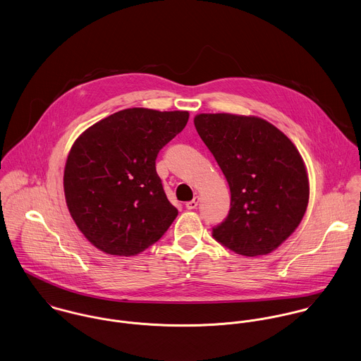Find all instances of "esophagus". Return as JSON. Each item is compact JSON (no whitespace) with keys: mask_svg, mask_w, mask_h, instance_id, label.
Segmentation results:
<instances>
[{"mask_svg":"<svg viewBox=\"0 0 361 361\" xmlns=\"http://www.w3.org/2000/svg\"><path fill=\"white\" fill-rule=\"evenodd\" d=\"M198 202H200V198H198V197H194L192 201H188V202L185 204V208H187L188 211H192V209H195V208L198 207Z\"/></svg>","mask_w":361,"mask_h":361,"instance_id":"obj_1","label":"esophagus"}]
</instances>
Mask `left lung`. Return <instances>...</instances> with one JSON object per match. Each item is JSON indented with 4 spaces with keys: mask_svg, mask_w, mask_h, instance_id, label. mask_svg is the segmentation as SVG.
<instances>
[{
    "mask_svg": "<svg viewBox=\"0 0 361 361\" xmlns=\"http://www.w3.org/2000/svg\"><path fill=\"white\" fill-rule=\"evenodd\" d=\"M194 124L230 187V211L212 228L214 238L245 257L269 254L307 209L310 187L298 150L258 117L200 114Z\"/></svg>",
    "mask_w": 361,
    "mask_h": 361,
    "instance_id": "1",
    "label": "left lung"
}]
</instances>
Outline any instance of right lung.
<instances>
[{"label":"right lung","mask_w":361,"mask_h":361,"mask_svg":"<svg viewBox=\"0 0 361 361\" xmlns=\"http://www.w3.org/2000/svg\"><path fill=\"white\" fill-rule=\"evenodd\" d=\"M188 111L127 109L87 128L64 170L76 226L99 250L131 257L154 244L178 211L169 202L156 157L180 134Z\"/></svg>","instance_id":"obj_1"}]
</instances>
